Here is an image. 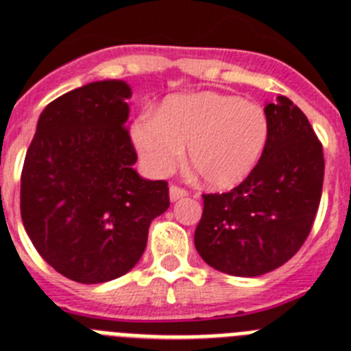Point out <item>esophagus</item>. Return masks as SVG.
Masks as SVG:
<instances>
[{
  "mask_svg": "<svg viewBox=\"0 0 351 351\" xmlns=\"http://www.w3.org/2000/svg\"><path fill=\"white\" fill-rule=\"evenodd\" d=\"M169 197H170V202H178V200H181V198L188 197V191L182 188H179V186H170Z\"/></svg>",
  "mask_w": 351,
  "mask_h": 351,
  "instance_id": "34e87169",
  "label": "esophagus"
}]
</instances>
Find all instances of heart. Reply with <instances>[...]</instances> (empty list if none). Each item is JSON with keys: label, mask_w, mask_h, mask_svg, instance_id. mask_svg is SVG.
<instances>
[{"label": "heart", "mask_w": 351, "mask_h": 351, "mask_svg": "<svg viewBox=\"0 0 351 351\" xmlns=\"http://www.w3.org/2000/svg\"><path fill=\"white\" fill-rule=\"evenodd\" d=\"M269 121L261 106L217 92L170 95L156 117L144 114L130 139L146 170L172 172L188 146V163L205 186L228 189L249 178L261 160Z\"/></svg>", "instance_id": "1"}]
</instances>
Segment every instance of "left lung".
Wrapping results in <instances>:
<instances>
[{"label":"left lung","mask_w":351,"mask_h":351,"mask_svg":"<svg viewBox=\"0 0 351 351\" xmlns=\"http://www.w3.org/2000/svg\"><path fill=\"white\" fill-rule=\"evenodd\" d=\"M265 112L269 137L249 178L223 195H204L195 247L208 266L259 276L287 263L306 240L324 184L322 144L291 99Z\"/></svg>","instance_id":"left-lung-1"}]
</instances>
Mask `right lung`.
Here are the masks:
<instances>
[{
    "mask_svg": "<svg viewBox=\"0 0 351 351\" xmlns=\"http://www.w3.org/2000/svg\"><path fill=\"white\" fill-rule=\"evenodd\" d=\"M132 88L123 80L92 82L41 111L24 160L21 215L51 268L80 284L130 271L147 230L169 208L165 181L141 178L128 136Z\"/></svg>",
    "mask_w": 351,
    "mask_h": 351,
    "instance_id": "obj_1",
    "label": "right lung"
}]
</instances>
